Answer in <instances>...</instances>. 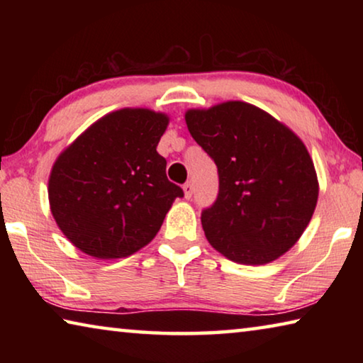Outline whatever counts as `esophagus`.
<instances>
[{"label": "esophagus", "mask_w": 363, "mask_h": 363, "mask_svg": "<svg viewBox=\"0 0 363 363\" xmlns=\"http://www.w3.org/2000/svg\"><path fill=\"white\" fill-rule=\"evenodd\" d=\"M182 190H184V196H186V199L189 200L190 199V196H192V194H194V184L192 182H186V184H184V186H182Z\"/></svg>", "instance_id": "obj_1"}]
</instances>
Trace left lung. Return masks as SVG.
<instances>
[{"label": "left lung", "mask_w": 363, "mask_h": 363, "mask_svg": "<svg viewBox=\"0 0 363 363\" xmlns=\"http://www.w3.org/2000/svg\"><path fill=\"white\" fill-rule=\"evenodd\" d=\"M186 123L218 167V199L201 211L211 247L250 266L286 253L318 199L314 162L303 140L272 115L240 101L187 110Z\"/></svg>", "instance_id": "8db88e82"}]
</instances>
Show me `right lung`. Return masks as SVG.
Instances as JSON below:
<instances>
[{
  "mask_svg": "<svg viewBox=\"0 0 363 363\" xmlns=\"http://www.w3.org/2000/svg\"><path fill=\"white\" fill-rule=\"evenodd\" d=\"M168 121L149 108L116 110L57 157L49 205L59 229L83 253L131 256L152 242L173 201L184 196L157 152Z\"/></svg>",
  "mask_w": 363,
  "mask_h": 363,
  "instance_id": "right-lung-1",
  "label": "right lung"
}]
</instances>
